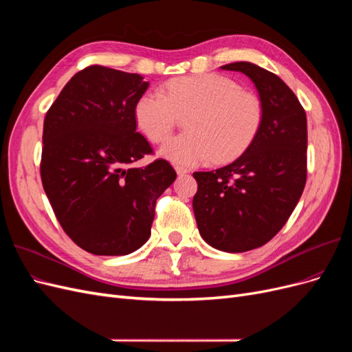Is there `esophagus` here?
Segmentation results:
<instances>
[{
	"mask_svg": "<svg viewBox=\"0 0 352 352\" xmlns=\"http://www.w3.org/2000/svg\"><path fill=\"white\" fill-rule=\"evenodd\" d=\"M175 170H176V173H177L179 176H184V175L189 173V168H186V167H180V166H176V167H175Z\"/></svg>",
	"mask_w": 352,
	"mask_h": 352,
	"instance_id": "obj_1",
	"label": "esophagus"
}]
</instances>
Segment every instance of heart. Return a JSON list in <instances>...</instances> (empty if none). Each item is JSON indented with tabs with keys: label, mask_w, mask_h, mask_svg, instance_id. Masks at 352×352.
<instances>
[{
	"label": "heart",
	"mask_w": 352,
	"mask_h": 352,
	"mask_svg": "<svg viewBox=\"0 0 352 352\" xmlns=\"http://www.w3.org/2000/svg\"><path fill=\"white\" fill-rule=\"evenodd\" d=\"M189 116L185 133L167 141L162 151L176 164L217 163L238 158L257 138L263 105L257 95L220 74H198L170 80L166 94L153 91L138 100L135 117L154 144L173 133L180 117Z\"/></svg>",
	"instance_id": "heart-1"
}]
</instances>
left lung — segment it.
Returning <instances> with one entry per match:
<instances>
[{
	"instance_id": "left-lung-1",
	"label": "left lung",
	"mask_w": 352,
	"mask_h": 352,
	"mask_svg": "<svg viewBox=\"0 0 352 352\" xmlns=\"http://www.w3.org/2000/svg\"><path fill=\"white\" fill-rule=\"evenodd\" d=\"M254 82L263 123L235 162L195 172L192 201L199 235L216 250L245 252L267 243L292 214L307 180V117L291 88L248 61L221 66Z\"/></svg>"
}]
</instances>
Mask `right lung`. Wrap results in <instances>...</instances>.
Returning a JSON list of instances; mask_svg holds the SVG:
<instances>
[{
    "label": "right lung",
    "mask_w": 352,
    "mask_h": 352,
    "mask_svg": "<svg viewBox=\"0 0 352 352\" xmlns=\"http://www.w3.org/2000/svg\"><path fill=\"white\" fill-rule=\"evenodd\" d=\"M141 74L78 72L52 102L42 133L41 179L67 236L95 255H126L151 235L157 198L175 182L167 160L129 167L153 148L136 132Z\"/></svg>",
    "instance_id": "1"
}]
</instances>
